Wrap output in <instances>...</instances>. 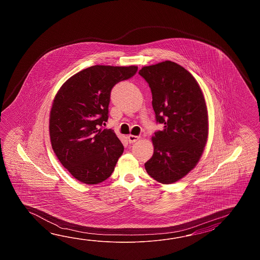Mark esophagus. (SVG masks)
Wrapping results in <instances>:
<instances>
[{"instance_id": "esophagus-1", "label": "esophagus", "mask_w": 260, "mask_h": 260, "mask_svg": "<svg viewBox=\"0 0 260 260\" xmlns=\"http://www.w3.org/2000/svg\"><path fill=\"white\" fill-rule=\"evenodd\" d=\"M139 138H140V137H138V136L129 135V136H128V141H129L130 143H135V142H137L138 140H139Z\"/></svg>"}]
</instances>
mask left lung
Instances as JSON below:
<instances>
[{
    "label": "left lung",
    "instance_id": "8db88e82",
    "mask_svg": "<svg viewBox=\"0 0 260 260\" xmlns=\"http://www.w3.org/2000/svg\"><path fill=\"white\" fill-rule=\"evenodd\" d=\"M156 121L164 129L151 138L152 157L146 171L161 184L177 182L198 164L208 138V111L199 83L189 72L166 60L143 67Z\"/></svg>",
    "mask_w": 260,
    "mask_h": 260
}]
</instances>
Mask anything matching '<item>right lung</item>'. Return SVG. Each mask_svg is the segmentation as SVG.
<instances>
[{
    "label": "right lung",
    "mask_w": 260,
    "mask_h": 260,
    "mask_svg": "<svg viewBox=\"0 0 260 260\" xmlns=\"http://www.w3.org/2000/svg\"><path fill=\"white\" fill-rule=\"evenodd\" d=\"M138 72V67L95 65L62 84L50 111L49 134L61 165L80 182L95 185L111 177L123 146L109 118L112 87Z\"/></svg>",
    "instance_id": "obj_1"
}]
</instances>
